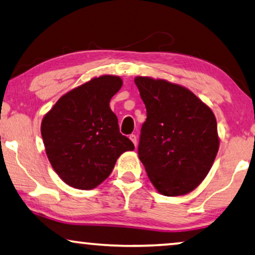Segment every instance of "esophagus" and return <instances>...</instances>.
I'll use <instances>...</instances> for the list:
<instances>
[{
	"label": "esophagus",
	"instance_id": "esophagus-1",
	"mask_svg": "<svg viewBox=\"0 0 255 255\" xmlns=\"http://www.w3.org/2000/svg\"><path fill=\"white\" fill-rule=\"evenodd\" d=\"M129 138H130L131 142L134 143L135 146H137V136L134 135V134H131V135H129Z\"/></svg>",
	"mask_w": 255,
	"mask_h": 255
}]
</instances>
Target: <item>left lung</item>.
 Instances as JSON below:
<instances>
[{
    "label": "left lung",
    "mask_w": 255,
    "mask_h": 255,
    "mask_svg": "<svg viewBox=\"0 0 255 255\" xmlns=\"http://www.w3.org/2000/svg\"><path fill=\"white\" fill-rule=\"evenodd\" d=\"M146 108L139 160L161 195H187L212 168L220 139L214 113L192 91L162 79L136 77Z\"/></svg>",
    "instance_id": "1"
}]
</instances>
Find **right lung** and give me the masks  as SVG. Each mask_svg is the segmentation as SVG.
<instances>
[{
  "mask_svg": "<svg viewBox=\"0 0 255 255\" xmlns=\"http://www.w3.org/2000/svg\"><path fill=\"white\" fill-rule=\"evenodd\" d=\"M123 80L102 75L57 101L41 124L45 153L58 176L72 188L90 190L109 177L117 159L134 144L119 131L110 101Z\"/></svg>",
  "mask_w": 255,
  "mask_h": 255,
  "instance_id": "1",
  "label": "right lung"
}]
</instances>
